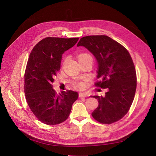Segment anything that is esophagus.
<instances>
[{"instance_id": "obj_1", "label": "esophagus", "mask_w": 156, "mask_h": 156, "mask_svg": "<svg viewBox=\"0 0 156 156\" xmlns=\"http://www.w3.org/2000/svg\"><path fill=\"white\" fill-rule=\"evenodd\" d=\"M86 96H87L86 94H83V93H81V92H80V93L79 94V98H85Z\"/></svg>"}]
</instances>
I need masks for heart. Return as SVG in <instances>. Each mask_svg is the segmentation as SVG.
Masks as SVG:
<instances>
[{
  "instance_id": "b5f03b06",
  "label": "heart",
  "mask_w": 156,
  "mask_h": 156,
  "mask_svg": "<svg viewBox=\"0 0 156 156\" xmlns=\"http://www.w3.org/2000/svg\"><path fill=\"white\" fill-rule=\"evenodd\" d=\"M92 58L90 55L87 54V53H82V54H80L78 56V58L79 60H81V59H84V58ZM76 86L78 88H82L83 87V84L81 83H77L76 84Z\"/></svg>"
}]
</instances>
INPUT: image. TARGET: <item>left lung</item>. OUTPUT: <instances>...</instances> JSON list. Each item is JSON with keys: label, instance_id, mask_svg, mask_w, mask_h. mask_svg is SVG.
<instances>
[{"label": "left lung", "instance_id": "1", "mask_svg": "<svg viewBox=\"0 0 156 156\" xmlns=\"http://www.w3.org/2000/svg\"><path fill=\"white\" fill-rule=\"evenodd\" d=\"M98 62L97 87L107 88L104 96H94L99 105L92 113L96 120L109 124L122 119L133 103L136 87L135 66L128 51L110 37L88 36L80 39Z\"/></svg>", "mask_w": 156, "mask_h": 156}]
</instances>
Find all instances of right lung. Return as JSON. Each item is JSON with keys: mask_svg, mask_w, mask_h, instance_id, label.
I'll return each mask as SVG.
<instances>
[{"mask_svg": "<svg viewBox=\"0 0 156 156\" xmlns=\"http://www.w3.org/2000/svg\"><path fill=\"white\" fill-rule=\"evenodd\" d=\"M79 37H48L39 41L29 56L25 73V94L31 111L42 123L53 126L66 120L78 93L53 89L54 77L60 68L62 55L77 43Z\"/></svg>", "mask_w": 156, "mask_h": 156, "instance_id": "right-lung-1", "label": "right lung"}]
</instances>
